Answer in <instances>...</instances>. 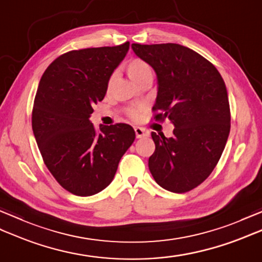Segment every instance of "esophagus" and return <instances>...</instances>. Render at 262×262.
<instances>
[{
    "instance_id": "esophagus-1",
    "label": "esophagus",
    "mask_w": 262,
    "mask_h": 262,
    "mask_svg": "<svg viewBox=\"0 0 262 262\" xmlns=\"http://www.w3.org/2000/svg\"><path fill=\"white\" fill-rule=\"evenodd\" d=\"M135 134L137 138H142V137H145L148 135V132L144 129V128L141 127H135Z\"/></svg>"
}]
</instances>
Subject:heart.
Masks as SVG:
<instances>
[{
	"label": "heart",
	"instance_id": "1",
	"mask_svg": "<svg viewBox=\"0 0 262 262\" xmlns=\"http://www.w3.org/2000/svg\"><path fill=\"white\" fill-rule=\"evenodd\" d=\"M126 72L128 76L135 83L146 74H152V69L147 62L141 58H132L126 64ZM140 108H130L128 110V116L133 119H137L140 117Z\"/></svg>",
	"mask_w": 262,
	"mask_h": 262
}]
</instances>
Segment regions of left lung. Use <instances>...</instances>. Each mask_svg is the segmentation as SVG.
I'll list each match as a JSON object with an SVG mask.
<instances>
[{"label":"left lung","mask_w":262,"mask_h":262,"mask_svg":"<svg viewBox=\"0 0 262 262\" xmlns=\"http://www.w3.org/2000/svg\"><path fill=\"white\" fill-rule=\"evenodd\" d=\"M132 48L158 75L154 120L170 119L174 125L170 138L152 132L155 151L148 159L149 171L166 190L190 191L213 172L230 134L223 77L209 60L178 43H133Z\"/></svg>","instance_id":"obj_1"}]
</instances>
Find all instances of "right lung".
Here are the masks:
<instances>
[{
    "instance_id": "right-lung-1",
    "label": "right lung",
    "mask_w": 262,
    "mask_h": 262,
    "mask_svg": "<svg viewBox=\"0 0 262 262\" xmlns=\"http://www.w3.org/2000/svg\"><path fill=\"white\" fill-rule=\"evenodd\" d=\"M128 49L129 41L68 52L48 66L39 82L31 117L33 135L49 172L76 196H92L107 188L135 140L129 125H100L96 129L89 120Z\"/></svg>"
}]
</instances>
